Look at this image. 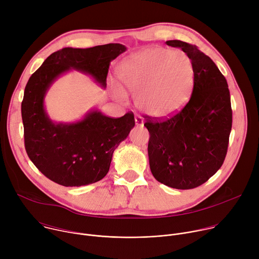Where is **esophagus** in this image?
<instances>
[{"mask_svg":"<svg viewBox=\"0 0 259 259\" xmlns=\"http://www.w3.org/2000/svg\"><path fill=\"white\" fill-rule=\"evenodd\" d=\"M135 124H136V126H139V127L143 126V119H142V117L136 116L135 117Z\"/></svg>","mask_w":259,"mask_h":259,"instance_id":"esophagus-1","label":"esophagus"}]
</instances>
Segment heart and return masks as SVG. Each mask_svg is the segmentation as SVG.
I'll list each match as a JSON object with an SVG mask.
<instances>
[{
	"label": "heart",
	"mask_w": 259,
	"mask_h": 259,
	"mask_svg": "<svg viewBox=\"0 0 259 259\" xmlns=\"http://www.w3.org/2000/svg\"><path fill=\"white\" fill-rule=\"evenodd\" d=\"M195 77V66L188 54L165 48L137 52L118 68V78L123 86L136 93L139 109L159 119L176 114L188 103ZM118 93L124 95L121 89Z\"/></svg>",
	"instance_id": "b5f03b06"
}]
</instances>
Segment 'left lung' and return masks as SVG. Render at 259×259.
<instances>
[{
	"instance_id": "8db88e82",
	"label": "left lung",
	"mask_w": 259,
	"mask_h": 259,
	"mask_svg": "<svg viewBox=\"0 0 259 259\" xmlns=\"http://www.w3.org/2000/svg\"><path fill=\"white\" fill-rule=\"evenodd\" d=\"M188 54L195 66V85L188 103L169 118L143 116L150 132V167L161 183L191 190L223 166L229 146L233 110L228 82L213 60L192 45L167 41Z\"/></svg>"
}]
</instances>
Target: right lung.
<instances>
[{"instance_id": "obj_1", "label": "right lung", "mask_w": 259, "mask_h": 259, "mask_svg": "<svg viewBox=\"0 0 259 259\" xmlns=\"http://www.w3.org/2000/svg\"><path fill=\"white\" fill-rule=\"evenodd\" d=\"M125 51L121 44L63 48L47 57L25 86L21 102L25 151L34 166L60 186L81 187L102 179L114 151L126 139L135 120L132 112L108 118L95 110L75 124H55L45 113V93L69 68L89 73L105 87L109 62Z\"/></svg>"}]
</instances>
